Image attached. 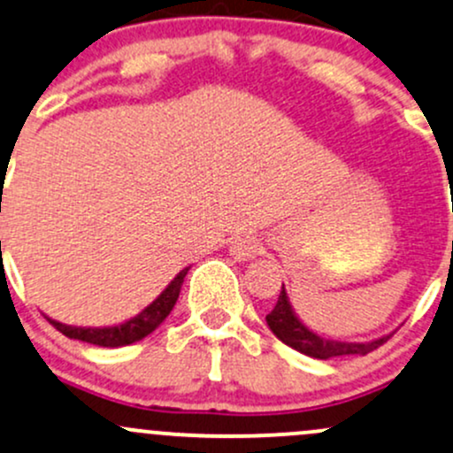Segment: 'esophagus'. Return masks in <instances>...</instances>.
I'll return each mask as SVG.
<instances>
[{"label": "esophagus", "mask_w": 453, "mask_h": 453, "mask_svg": "<svg viewBox=\"0 0 453 453\" xmlns=\"http://www.w3.org/2000/svg\"><path fill=\"white\" fill-rule=\"evenodd\" d=\"M262 245L256 236H236L230 245V256L234 260H251V257L260 256Z\"/></svg>", "instance_id": "1"}]
</instances>
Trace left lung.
<instances>
[{"label": "left lung", "mask_w": 453, "mask_h": 453, "mask_svg": "<svg viewBox=\"0 0 453 453\" xmlns=\"http://www.w3.org/2000/svg\"><path fill=\"white\" fill-rule=\"evenodd\" d=\"M266 325L286 346L295 348V350H299L307 357L325 361L346 355H367V352L376 350V348L385 344L391 337L389 333V335H382L379 340L372 342H340L318 335V333L307 329L301 322V318L296 316V311L292 310L290 299H288L286 288L283 286L280 292V299H277V305L273 307L271 314L266 316Z\"/></svg>", "instance_id": "8db88e82"}]
</instances>
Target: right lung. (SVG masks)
<instances>
[{
  "mask_svg": "<svg viewBox=\"0 0 453 453\" xmlns=\"http://www.w3.org/2000/svg\"><path fill=\"white\" fill-rule=\"evenodd\" d=\"M188 268H182L173 280L167 283L165 290L154 299L150 305L143 307L142 311L131 320L122 322V325H113V326H73V325H62V322L53 320V318H47L53 326L59 333H64L71 340H79V342H88V344L94 346H103V348H118V346H128L135 344V342L143 340L146 335L157 329L176 305L178 295H180L182 281H185Z\"/></svg>",
  "mask_w": 453,
  "mask_h": 453,
  "instance_id": "obj_1",
  "label": "right lung"
}]
</instances>
